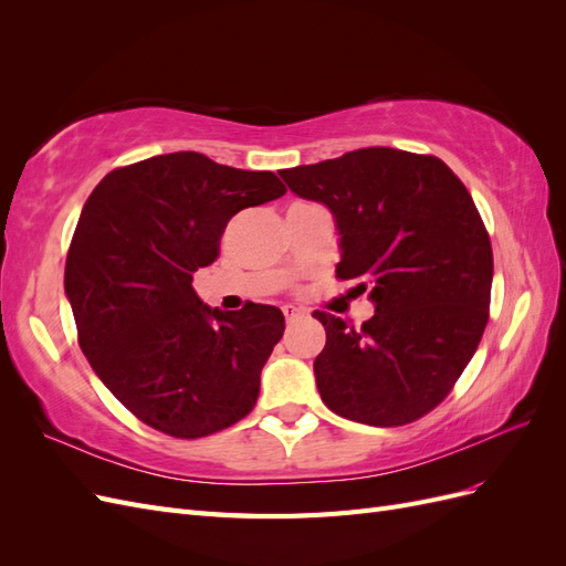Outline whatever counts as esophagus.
Here are the masks:
<instances>
[{
	"mask_svg": "<svg viewBox=\"0 0 566 566\" xmlns=\"http://www.w3.org/2000/svg\"><path fill=\"white\" fill-rule=\"evenodd\" d=\"M283 314H285V321H287V323H293V321H297L300 316H304V310H300V306H295V304H285V306H283Z\"/></svg>",
	"mask_w": 566,
	"mask_h": 566,
	"instance_id": "1",
	"label": "esophagus"
}]
</instances>
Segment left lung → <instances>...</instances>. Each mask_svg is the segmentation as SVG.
I'll return each mask as SVG.
<instances>
[{
    "label": "left lung",
    "mask_w": 566,
    "mask_h": 566,
    "mask_svg": "<svg viewBox=\"0 0 566 566\" xmlns=\"http://www.w3.org/2000/svg\"><path fill=\"white\" fill-rule=\"evenodd\" d=\"M339 233L337 279L361 281L373 318L316 312V387L333 413L373 427L413 422L443 401L489 321L493 252L468 188L432 156L373 146L283 169Z\"/></svg>",
    "instance_id": "1"
}]
</instances>
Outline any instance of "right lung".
I'll list each match as a JSON object with an SVG mask.
<instances>
[{
    "label": "right lung",
    "instance_id": "obj_1",
    "mask_svg": "<svg viewBox=\"0 0 566 566\" xmlns=\"http://www.w3.org/2000/svg\"><path fill=\"white\" fill-rule=\"evenodd\" d=\"M283 193L273 172L179 150L113 169L84 202L65 297L94 373L146 424L198 439L254 408L285 318L269 304L212 310L191 281L233 214Z\"/></svg>",
    "mask_w": 566,
    "mask_h": 566
}]
</instances>
